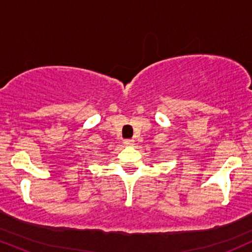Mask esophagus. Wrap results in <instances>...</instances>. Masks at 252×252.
Returning <instances> with one entry per match:
<instances>
[{"label": "esophagus", "instance_id": "34e87169", "mask_svg": "<svg viewBox=\"0 0 252 252\" xmlns=\"http://www.w3.org/2000/svg\"><path fill=\"white\" fill-rule=\"evenodd\" d=\"M123 143L126 147H132L135 144V141L134 140H124Z\"/></svg>", "mask_w": 252, "mask_h": 252}]
</instances>
